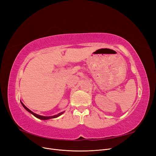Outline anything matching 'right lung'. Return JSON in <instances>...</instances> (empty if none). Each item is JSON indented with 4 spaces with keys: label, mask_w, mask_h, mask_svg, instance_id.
Masks as SVG:
<instances>
[{
    "label": "right lung",
    "mask_w": 156,
    "mask_h": 156,
    "mask_svg": "<svg viewBox=\"0 0 156 156\" xmlns=\"http://www.w3.org/2000/svg\"><path fill=\"white\" fill-rule=\"evenodd\" d=\"M21 104H22L23 107H24L28 112H29L30 113H31L32 115H34L35 117L37 118V119H40V120H48V119H55V118H57V117H58L59 116H60L61 115H62L63 113L64 112H61L58 113V115H54V116H41V115H37V114H36V113H34V112H32V111H31L30 109H29V108H27V107L24 104H23V103L21 101Z\"/></svg>",
    "instance_id": "right-lung-1"
}]
</instances>
